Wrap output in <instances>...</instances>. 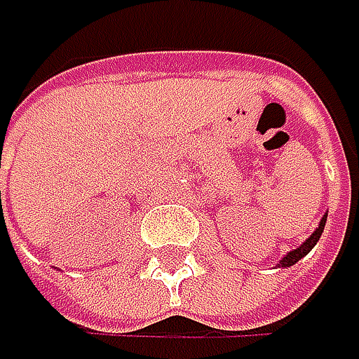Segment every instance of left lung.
Here are the masks:
<instances>
[{"label":"left lung","instance_id":"1","mask_svg":"<svg viewBox=\"0 0 359 359\" xmlns=\"http://www.w3.org/2000/svg\"><path fill=\"white\" fill-rule=\"evenodd\" d=\"M325 219H327V215H323V217H321V221H319V227L315 229V232H313V234H311V236H309V238H306V241H304V243H302L298 249L290 251V253H287L283 259L278 262V266H280V268H290V266H294L298 259H302V257H304V255H306V253H309V251H311V249L317 245V241L321 238L323 227H325Z\"/></svg>","mask_w":359,"mask_h":359}]
</instances>
